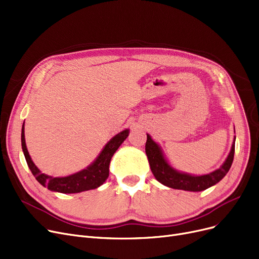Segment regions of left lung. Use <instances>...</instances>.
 <instances>
[{
    "instance_id": "left-lung-1",
    "label": "left lung",
    "mask_w": 259,
    "mask_h": 259,
    "mask_svg": "<svg viewBox=\"0 0 259 259\" xmlns=\"http://www.w3.org/2000/svg\"><path fill=\"white\" fill-rule=\"evenodd\" d=\"M235 141L236 138L234 137L230 153L223 164L216 170L205 175H194L176 169L169 161L166 159L161 146L148 133L145 150L148 157L151 171L161 184L175 189L187 190V192H202V190H205L220 182L230 170L234 160Z\"/></svg>"
}]
</instances>
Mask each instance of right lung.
<instances>
[{
    "mask_svg": "<svg viewBox=\"0 0 259 259\" xmlns=\"http://www.w3.org/2000/svg\"><path fill=\"white\" fill-rule=\"evenodd\" d=\"M129 129L118 132L112 138L99 152L96 159L83 169L65 177H52L42 174L39 168L32 162L25 143L24 122L22 125L21 144L26 163L33 177L44 187H48L52 192L61 194H77L85 190L95 189L102 186L109 177V167L112 156L116 152L119 146L123 143L128 136Z\"/></svg>",
    "mask_w": 259,
    "mask_h": 259,
    "instance_id": "add662e5",
    "label": "right lung"
}]
</instances>
